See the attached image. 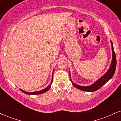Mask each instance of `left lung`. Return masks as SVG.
<instances>
[{
	"label": "left lung",
	"mask_w": 121,
	"mask_h": 121,
	"mask_svg": "<svg viewBox=\"0 0 121 121\" xmlns=\"http://www.w3.org/2000/svg\"><path fill=\"white\" fill-rule=\"evenodd\" d=\"M112 62H111L109 70L107 71V72L102 77H101L100 78L98 79L97 81H95L93 84H92L91 86H80L78 85H76L74 84L73 81H72L71 78H70V79L71 81L72 84L75 87H77L78 89L81 90L83 91H96L98 89H99L101 87H102L104 85H105L109 80H110L111 78L113 77L115 71H116V65H117V60H116V54H115L113 48V45L112 42Z\"/></svg>",
	"instance_id": "8db88e82"
}]
</instances>
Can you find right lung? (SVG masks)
I'll return each mask as SVG.
<instances>
[{"instance_id": "right-lung-1", "label": "right lung", "mask_w": 121, "mask_h": 121, "mask_svg": "<svg viewBox=\"0 0 121 121\" xmlns=\"http://www.w3.org/2000/svg\"><path fill=\"white\" fill-rule=\"evenodd\" d=\"M52 81H53V76H52V81H51V84H49V85L48 86H47L46 88L42 90V91H35V92H27V91H23V90H22V89H20V90L22 91V92H23L25 94H27V95H35V94H41L44 93L46 92V91H48V90L49 89L50 87H51V85H52Z\"/></svg>"}]
</instances>
